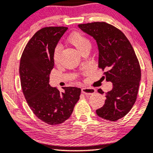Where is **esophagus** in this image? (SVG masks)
Listing matches in <instances>:
<instances>
[{
    "label": "esophagus",
    "instance_id": "34e87169",
    "mask_svg": "<svg viewBox=\"0 0 153 153\" xmlns=\"http://www.w3.org/2000/svg\"><path fill=\"white\" fill-rule=\"evenodd\" d=\"M95 89L90 88V87H83L82 88V93L85 94V95H91L95 93Z\"/></svg>",
    "mask_w": 153,
    "mask_h": 153
}]
</instances>
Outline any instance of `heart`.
I'll list each match as a JSON object with an SVG mask.
<instances>
[{
    "label": "heart",
    "instance_id": "obj_1",
    "mask_svg": "<svg viewBox=\"0 0 153 153\" xmlns=\"http://www.w3.org/2000/svg\"><path fill=\"white\" fill-rule=\"evenodd\" d=\"M68 42L78 50V52L82 53L85 50L90 48L91 42L84 34L80 32H74L69 36ZM61 53V46L56 45L53 52V60L55 64H57L59 60Z\"/></svg>",
    "mask_w": 153,
    "mask_h": 153
}]
</instances>
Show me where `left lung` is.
I'll list each match as a JSON object with an SVG mask.
<instances>
[{
  "instance_id": "8db88e82",
  "label": "left lung",
  "mask_w": 153,
  "mask_h": 153,
  "mask_svg": "<svg viewBox=\"0 0 153 153\" xmlns=\"http://www.w3.org/2000/svg\"><path fill=\"white\" fill-rule=\"evenodd\" d=\"M79 28L97 40L99 67L105 71L103 78L113 83L105 93L103 107L97 110L98 116L109 121L125 117L136 102L141 77L137 56L125 34L105 22L79 24ZM99 93L104 92L101 89Z\"/></svg>"
}]
</instances>
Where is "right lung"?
<instances>
[{
	"label": "right lung",
	"mask_w": 153,
	"mask_h": 153,
	"mask_svg": "<svg viewBox=\"0 0 153 153\" xmlns=\"http://www.w3.org/2000/svg\"><path fill=\"white\" fill-rule=\"evenodd\" d=\"M67 29L49 26L38 30L20 60V82L26 102L38 119L50 125H59L70 117L81 93V89L75 87H64V92H60L49 85L54 65L53 52Z\"/></svg>",
	"instance_id": "right-lung-1"
}]
</instances>
